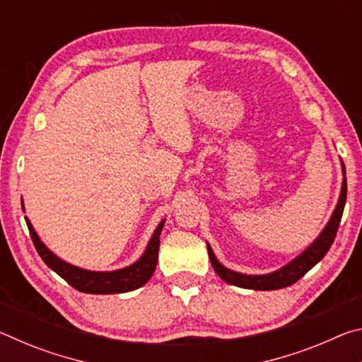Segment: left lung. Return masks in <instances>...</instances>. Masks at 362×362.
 Returning <instances> with one entry per match:
<instances>
[{
  "mask_svg": "<svg viewBox=\"0 0 362 362\" xmlns=\"http://www.w3.org/2000/svg\"><path fill=\"white\" fill-rule=\"evenodd\" d=\"M341 168H343V175H345V164L343 163H341ZM345 201H346V177H343L339 204H337L332 217H330L329 223L326 225V228L322 230L321 235L316 238V241L311 244L305 252L300 254L297 259H293L291 263H287L286 267L278 269V272H273L268 274H243V273L231 272V269L225 268L222 263L216 259L211 246L207 244V252H209V259L214 269H216V273L225 281V283L238 286V287H244V289L274 291V289H283V287L292 286L293 283H297L300 278L305 276V274L308 273L310 269L327 254L330 246H332L337 230H339L343 209H345Z\"/></svg>",
  "mask_w": 362,
  "mask_h": 362,
  "instance_id": "1",
  "label": "left lung"
}]
</instances>
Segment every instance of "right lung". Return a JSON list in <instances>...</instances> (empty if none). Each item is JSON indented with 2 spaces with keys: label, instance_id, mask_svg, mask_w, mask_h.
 I'll use <instances>...</instances> for the list:
<instances>
[{
  "label": "right lung",
  "instance_id": "obj_1",
  "mask_svg": "<svg viewBox=\"0 0 362 362\" xmlns=\"http://www.w3.org/2000/svg\"><path fill=\"white\" fill-rule=\"evenodd\" d=\"M23 209V204H22ZM30 236L35 244V249L38 250L40 257L46 265L54 269L60 278H64L71 287L84 293H121L129 292L142 287L146 281L155 273L158 263V250H159V235L164 226V220L158 225V228L153 233L151 240L146 246L144 255L132 263L131 267H126L116 272H89V269L78 268L70 265L64 260H60L57 255H54L36 235L32 223L25 218Z\"/></svg>",
  "mask_w": 362,
  "mask_h": 362
}]
</instances>
